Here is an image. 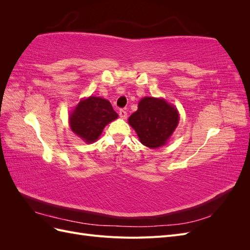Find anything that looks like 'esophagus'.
<instances>
[{
	"label": "esophagus",
	"instance_id": "esophagus-1",
	"mask_svg": "<svg viewBox=\"0 0 250 250\" xmlns=\"http://www.w3.org/2000/svg\"><path fill=\"white\" fill-rule=\"evenodd\" d=\"M119 116L122 119H126L127 118V111L125 109H120L119 111Z\"/></svg>",
	"mask_w": 250,
	"mask_h": 250
}]
</instances>
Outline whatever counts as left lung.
<instances>
[{
	"mask_svg": "<svg viewBox=\"0 0 250 250\" xmlns=\"http://www.w3.org/2000/svg\"><path fill=\"white\" fill-rule=\"evenodd\" d=\"M176 108L164 99L146 97L139 103L138 110L128 122L138 133L139 139L149 148L165 145L178 124Z\"/></svg>",
	"mask_w": 250,
	"mask_h": 250,
	"instance_id": "1",
	"label": "left lung"
}]
</instances>
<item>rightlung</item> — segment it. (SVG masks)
I'll return each mask as SVG.
<instances>
[{"mask_svg":"<svg viewBox=\"0 0 250 250\" xmlns=\"http://www.w3.org/2000/svg\"><path fill=\"white\" fill-rule=\"evenodd\" d=\"M118 118L109 101L89 97L82 100L70 117L71 129L87 143L95 142L103 128Z\"/></svg>","mask_w":250,"mask_h":250,"instance_id":"obj_1","label":"right lung"}]
</instances>
